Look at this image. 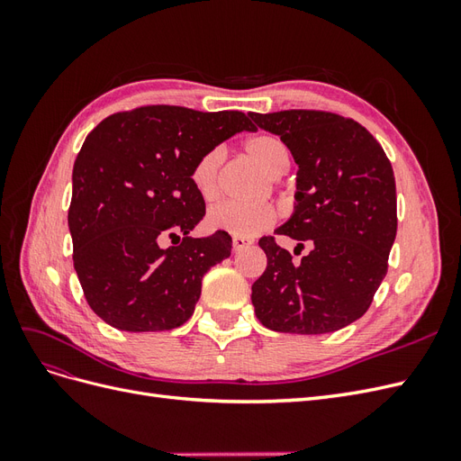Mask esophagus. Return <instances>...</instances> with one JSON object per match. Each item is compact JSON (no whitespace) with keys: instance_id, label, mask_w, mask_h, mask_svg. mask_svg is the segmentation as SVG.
I'll list each match as a JSON object with an SVG mask.
<instances>
[{"instance_id":"34e87169","label":"esophagus","mask_w":461,"mask_h":461,"mask_svg":"<svg viewBox=\"0 0 461 461\" xmlns=\"http://www.w3.org/2000/svg\"><path fill=\"white\" fill-rule=\"evenodd\" d=\"M252 244V239H246V236H232V248L234 252H240V249L248 248Z\"/></svg>"}]
</instances>
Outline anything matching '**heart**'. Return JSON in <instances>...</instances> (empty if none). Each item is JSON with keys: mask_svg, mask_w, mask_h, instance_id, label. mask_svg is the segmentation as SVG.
Listing matches in <instances>:
<instances>
[{"mask_svg": "<svg viewBox=\"0 0 461 461\" xmlns=\"http://www.w3.org/2000/svg\"><path fill=\"white\" fill-rule=\"evenodd\" d=\"M246 156L269 176H281L290 163V153L281 138L261 132L249 136L244 142ZM222 161V149L212 148L202 153L192 169V183L202 198L209 200L215 196L217 175ZM276 219L275 209L269 205H240L232 202H222L213 205L207 213V227L219 232H229L234 236H256L267 230Z\"/></svg>", "mask_w": 461, "mask_h": 461, "instance_id": "b5f03b06", "label": "heart"}]
</instances>
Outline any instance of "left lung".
Returning a JSON list of instances; mask_svg holds the SVG:
<instances>
[{"mask_svg": "<svg viewBox=\"0 0 461 461\" xmlns=\"http://www.w3.org/2000/svg\"><path fill=\"white\" fill-rule=\"evenodd\" d=\"M298 165L294 213L276 234L310 242L300 263L263 236L267 269L252 285L256 315L271 330L325 334L364 315L396 239V183L384 149L354 119L312 109L249 113ZM303 248V244H298Z\"/></svg>", "mask_w": 461, "mask_h": 461, "instance_id": "8db88e82", "label": "left lung"}]
</instances>
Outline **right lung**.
Returning a JSON list of instances; mask_svg holds the SVG:
<instances>
[{
	"label": "right lung",
	"mask_w": 461,
	"mask_h": 461,
	"mask_svg": "<svg viewBox=\"0 0 461 461\" xmlns=\"http://www.w3.org/2000/svg\"><path fill=\"white\" fill-rule=\"evenodd\" d=\"M242 131L254 124L240 111L148 105L107 117L86 136L73 167L68 230L80 286L107 325L153 332L192 317L203 275L232 248L227 232L190 236L205 215L192 169ZM163 235L179 242L161 249Z\"/></svg>",
	"instance_id": "1"
}]
</instances>
